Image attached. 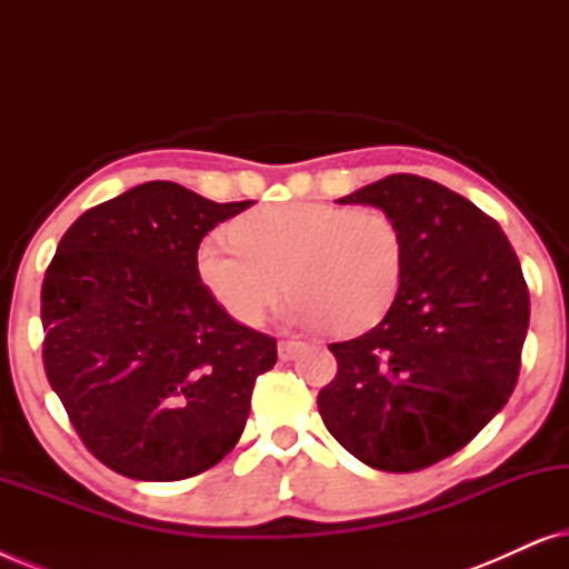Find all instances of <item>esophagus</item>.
Wrapping results in <instances>:
<instances>
[{
    "instance_id": "esophagus-1",
    "label": "esophagus",
    "mask_w": 569,
    "mask_h": 569,
    "mask_svg": "<svg viewBox=\"0 0 569 569\" xmlns=\"http://www.w3.org/2000/svg\"><path fill=\"white\" fill-rule=\"evenodd\" d=\"M302 347H306V341H298V339H282V341H279V345H277L279 360H292V357L298 355Z\"/></svg>"
}]
</instances>
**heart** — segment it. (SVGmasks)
<instances>
[{"label": "heart", "instance_id": "1", "mask_svg": "<svg viewBox=\"0 0 569 569\" xmlns=\"http://www.w3.org/2000/svg\"><path fill=\"white\" fill-rule=\"evenodd\" d=\"M230 232L232 240H201L193 269L209 298L240 326H259L284 284L292 292L290 321L331 323L337 333L376 326L399 295L403 236L378 207L284 201L246 212Z\"/></svg>", "mask_w": 569, "mask_h": 569}]
</instances>
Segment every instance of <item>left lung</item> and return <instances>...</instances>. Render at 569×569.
<instances>
[{
	"label": "left lung",
	"mask_w": 569,
	"mask_h": 569,
	"mask_svg": "<svg viewBox=\"0 0 569 569\" xmlns=\"http://www.w3.org/2000/svg\"><path fill=\"white\" fill-rule=\"evenodd\" d=\"M339 204L391 214L407 259L383 321L329 345L337 378L318 411L372 469H427L477 438L516 388L531 316L523 271L500 224L430 178L386 176Z\"/></svg>",
	"instance_id": "1"
}]
</instances>
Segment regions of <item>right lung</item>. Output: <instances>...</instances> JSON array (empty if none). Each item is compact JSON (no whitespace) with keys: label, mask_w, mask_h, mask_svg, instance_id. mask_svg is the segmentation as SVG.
I'll return each mask as SVG.
<instances>
[{"label":"right lung","mask_w":569,"mask_h":569,"mask_svg":"<svg viewBox=\"0 0 569 569\" xmlns=\"http://www.w3.org/2000/svg\"><path fill=\"white\" fill-rule=\"evenodd\" d=\"M251 204L150 181L88 209L59 240L41 287L46 378L116 473L189 479L236 448L277 341L209 298L193 253Z\"/></svg>","instance_id":"add662e5"}]
</instances>
